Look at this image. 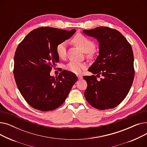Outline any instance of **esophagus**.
Masks as SVG:
<instances>
[{
	"label": "esophagus",
	"instance_id": "34e87169",
	"mask_svg": "<svg viewBox=\"0 0 147 147\" xmlns=\"http://www.w3.org/2000/svg\"><path fill=\"white\" fill-rule=\"evenodd\" d=\"M78 79L79 80H80V79H83V77L82 76H80V75H78Z\"/></svg>",
	"mask_w": 147,
	"mask_h": 147
}]
</instances>
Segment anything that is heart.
<instances>
[{
  "mask_svg": "<svg viewBox=\"0 0 147 147\" xmlns=\"http://www.w3.org/2000/svg\"><path fill=\"white\" fill-rule=\"evenodd\" d=\"M73 42L84 53H90L95 48V43L82 34H79L76 35L73 38ZM56 51L59 58H63L65 57L67 52V42H63L59 43L57 46ZM84 68L85 65L84 64L75 63V62H71L65 67V69L67 71L75 74L80 73Z\"/></svg>",
  "mask_w": 147,
  "mask_h": 147,
  "instance_id": "b5f03b06",
  "label": "heart"
}]
</instances>
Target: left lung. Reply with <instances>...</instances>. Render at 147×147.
<instances>
[{
    "instance_id": "8db88e82",
    "label": "left lung",
    "mask_w": 147,
    "mask_h": 147,
    "mask_svg": "<svg viewBox=\"0 0 147 147\" xmlns=\"http://www.w3.org/2000/svg\"><path fill=\"white\" fill-rule=\"evenodd\" d=\"M99 43V55L88 71L95 76H84L88 84L84 96L95 109H113L120 104L129 93L134 79V53L126 38L116 30L99 27L83 30Z\"/></svg>"
}]
</instances>
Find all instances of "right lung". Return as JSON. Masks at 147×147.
<instances>
[{
	"label": "right lung",
	"instance_id": "add662e5",
	"mask_svg": "<svg viewBox=\"0 0 147 147\" xmlns=\"http://www.w3.org/2000/svg\"><path fill=\"white\" fill-rule=\"evenodd\" d=\"M75 32V29L40 27L30 32L17 47L14 78L21 94L34 109L42 111L57 109L78 80L76 74L67 70L56 77L50 75L52 67L59 62L57 46Z\"/></svg>",
	"mask_w": 147,
	"mask_h": 147
}]
</instances>
